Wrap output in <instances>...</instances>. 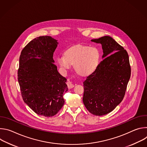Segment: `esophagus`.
<instances>
[{"label":"esophagus","instance_id":"obj_1","mask_svg":"<svg viewBox=\"0 0 147 147\" xmlns=\"http://www.w3.org/2000/svg\"><path fill=\"white\" fill-rule=\"evenodd\" d=\"M67 87H68L69 89H71V88H73L74 86L73 84H72V82H71V81H68L67 82Z\"/></svg>","mask_w":147,"mask_h":147}]
</instances>
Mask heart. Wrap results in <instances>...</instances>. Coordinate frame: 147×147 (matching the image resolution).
<instances>
[{
	"instance_id": "b5f03b06",
	"label": "heart",
	"mask_w": 147,
	"mask_h": 147,
	"mask_svg": "<svg viewBox=\"0 0 147 147\" xmlns=\"http://www.w3.org/2000/svg\"><path fill=\"white\" fill-rule=\"evenodd\" d=\"M100 59V52L95 46L77 45L68 49L65 55L57 58L59 65L66 70L74 65L76 72L82 76L92 74L98 68Z\"/></svg>"
}]
</instances>
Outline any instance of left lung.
Instances as JSON below:
<instances>
[{
	"mask_svg": "<svg viewBox=\"0 0 147 147\" xmlns=\"http://www.w3.org/2000/svg\"><path fill=\"white\" fill-rule=\"evenodd\" d=\"M91 41L102 45V58L96 70L83 82V103L95 116L112 112L122 101L131 76L129 55L112 37Z\"/></svg>",
	"mask_w": 147,
	"mask_h": 147,
	"instance_id": "8db88e82",
	"label": "left lung"
}]
</instances>
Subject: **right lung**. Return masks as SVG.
Masks as SVG:
<instances>
[{
    "label": "right lung",
    "mask_w": 147,
    "mask_h": 147,
    "mask_svg": "<svg viewBox=\"0 0 147 147\" xmlns=\"http://www.w3.org/2000/svg\"><path fill=\"white\" fill-rule=\"evenodd\" d=\"M58 42L50 36L37 37L23 48L19 59L18 81L24 102L36 114L52 117L65 103L66 78L53 63Z\"/></svg>",
    "instance_id": "right-lung-1"
}]
</instances>
